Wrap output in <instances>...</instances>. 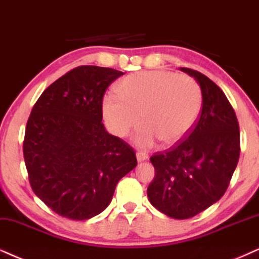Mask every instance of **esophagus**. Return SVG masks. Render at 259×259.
Returning <instances> with one entry per match:
<instances>
[{"label": "esophagus", "mask_w": 259, "mask_h": 259, "mask_svg": "<svg viewBox=\"0 0 259 259\" xmlns=\"http://www.w3.org/2000/svg\"><path fill=\"white\" fill-rule=\"evenodd\" d=\"M136 158H137V161H145V160L148 159V154L146 152H142V150H140V152L136 153Z\"/></svg>", "instance_id": "34e87169"}]
</instances>
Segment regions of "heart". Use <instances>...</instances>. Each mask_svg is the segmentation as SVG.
Segmentation results:
<instances>
[{
	"label": "heart",
	"instance_id": "b5f03b06",
	"mask_svg": "<svg viewBox=\"0 0 259 259\" xmlns=\"http://www.w3.org/2000/svg\"><path fill=\"white\" fill-rule=\"evenodd\" d=\"M117 94L104 97L101 110L110 130L125 137L143 123L135 142L152 147L156 141L172 146L186 137L202 109V91L191 76L165 70L127 75Z\"/></svg>",
	"mask_w": 259,
	"mask_h": 259
}]
</instances>
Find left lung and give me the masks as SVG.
<instances>
[{
    "mask_svg": "<svg viewBox=\"0 0 259 259\" xmlns=\"http://www.w3.org/2000/svg\"><path fill=\"white\" fill-rule=\"evenodd\" d=\"M181 70L199 83L202 110L188 136L152 155L155 176L147 195L159 211L184 220L224 196L239 160L240 132L234 109L221 88L197 70Z\"/></svg>",
    "mask_w": 259,
    "mask_h": 259,
    "instance_id": "8db88e82",
    "label": "left lung"
}]
</instances>
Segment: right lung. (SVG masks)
Masks as SVG:
<instances>
[{
	"instance_id": "add662e5",
	"label": "right lung",
	"mask_w": 259,
	"mask_h": 259,
	"mask_svg": "<svg viewBox=\"0 0 259 259\" xmlns=\"http://www.w3.org/2000/svg\"><path fill=\"white\" fill-rule=\"evenodd\" d=\"M120 75L97 65L74 68L42 92L29 114L24 140L29 184L61 217L100 214L117 183L136 167L133 147L101 122L104 93Z\"/></svg>"
}]
</instances>
